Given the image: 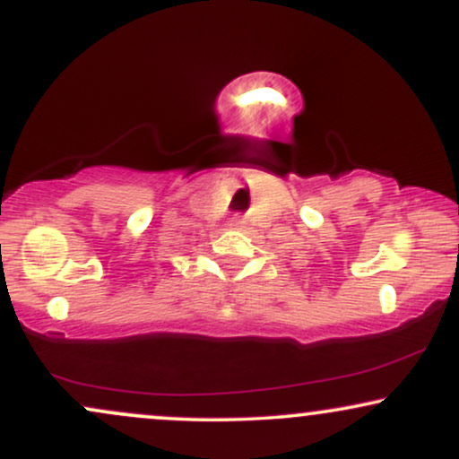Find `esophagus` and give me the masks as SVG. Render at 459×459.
<instances>
[{
  "label": "esophagus",
  "instance_id": "34e87169",
  "mask_svg": "<svg viewBox=\"0 0 459 459\" xmlns=\"http://www.w3.org/2000/svg\"><path fill=\"white\" fill-rule=\"evenodd\" d=\"M230 226H235V229H237V226H241V222L237 218H233V220H230Z\"/></svg>",
  "mask_w": 459,
  "mask_h": 459
}]
</instances>
